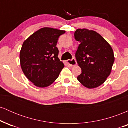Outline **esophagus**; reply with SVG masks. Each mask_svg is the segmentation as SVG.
I'll list each match as a JSON object with an SVG mask.
<instances>
[{"mask_svg":"<svg viewBox=\"0 0 128 128\" xmlns=\"http://www.w3.org/2000/svg\"><path fill=\"white\" fill-rule=\"evenodd\" d=\"M67 63L69 64L70 66H74L77 64V62H76V60L74 59V58H73L72 60H67Z\"/></svg>","mask_w":128,"mask_h":128,"instance_id":"esophagus-1","label":"esophagus"}]
</instances>
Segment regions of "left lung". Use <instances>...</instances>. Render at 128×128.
I'll return each instance as SVG.
<instances>
[{
    "mask_svg": "<svg viewBox=\"0 0 128 128\" xmlns=\"http://www.w3.org/2000/svg\"><path fill=\"white\" fill-rule=\"evenodd\" d=\"M74 38L80 42L75 56L82 73L78 80L88 88L103 84L111 73L114 62L113 50L99 34L86 29H78Z\"/></svg>",
    "mask_w": 128,
    "mask_h": 128,
    "instance_id": "1",
    "label": "left lung"
}]
</instances>
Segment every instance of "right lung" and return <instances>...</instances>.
I'll return each mask as SVG.
<instances>
[{
  "label": "right lung",
  "instance_id": "obj_1",
  "mask_svg": "<svg viewBox=\"0 0 128 128\" xmlns=\"http://www.w3.org/2000/svg\"><path fill=\"white\" fill-rule=\"evenodd\" d=\"M65 30L43 28L34 33L22 45L20 65L24 75L38 87L50 86L64 67L58 58V38Z\"/></svg>",
  "mask_w": 128,
  "mask_h": 128
}]
</instances>
